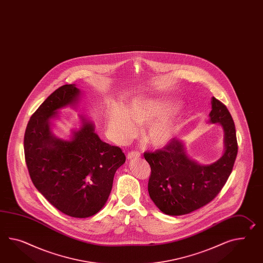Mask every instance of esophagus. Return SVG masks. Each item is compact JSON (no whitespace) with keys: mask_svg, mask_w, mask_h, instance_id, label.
I'll list each match as a JSON object with an SVG mask.
<instances>
[{"mask_svg":"<svg viewBox=\"0 0 263 263\" xmlns=\"http://www.w3.org/2000/svg\"><path fill=\"white\" fill-rule=\"evenodd\" d=\"M140 157H141V153L139 151H130L127 154V158L129 160L137 159V158H140Z\"/></svg>","mask_w":263,"mask_h":263,"instance_id":"34e87169","label":"esophagus"}]
</instances>
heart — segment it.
Here are the masks:
<instances>
[{
    "label": "heart",
    "mask_w": 263,
    "mask_h": 263,
    "mask_svg": "<svg viewBox=\"0 0 263 263\" xmlns=\"http://www.w3.org/2000/svg\"><path fill=\"white\" fill-rule=\"evenodd\" d=\"M173 109L172 103L151 99L135 100L126 109L114 106L108 113L109 134L116 141L124 142L137 134L135 122L148 124L143 133L144 140L155 147L164 146L173 138L177 122L173 118L161 117L167 115Z\"/></svg>",
    "instance_id": "obj_1"
}]
</instances>
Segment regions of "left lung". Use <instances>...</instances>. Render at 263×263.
<instances>
[{
  "instance_id": "left-lung-1",
  "label": "left lung",
  "mask_w": 263,
  "mask_h": 263,
  "mask_svg": "<svg viewBox=\"0 0 263 263\" xmlns=\"http://www.w3.org/2000/svg\"><path fill=\"white\" fill-rule=\"evenodd\" d=\"M210 119L224 129L225 153L210 165H199L185 154L183 144L172 139L164 147L144 152L151 167L149 196L166 215L189 214L211 202L232 173L237 154L236 127L226 105L212 98Z\"/></svg>"
}]
</instances>
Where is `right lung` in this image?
<instances>
[{
  "label": "right lung",
  "instance_id": "1",
  "mask_svg": "<svg viewBox=\"0 0 263 263\" xmlns=\"http://www.w3.org/2000/svg\"><path fill=\"white\" fill-rule=\"evenodd\" d=\"M79 95L74 84L55 90L31 116L24 148L29 176L39 192L62 213L83 218L105 204L125 155L121 148L101 141L93 123L84 119L71 141L51 134L49 119L58 109L76 103Z\"/></svg>",
  "mask_w": 263,
  "mask_h": 263
}]
</instances>
